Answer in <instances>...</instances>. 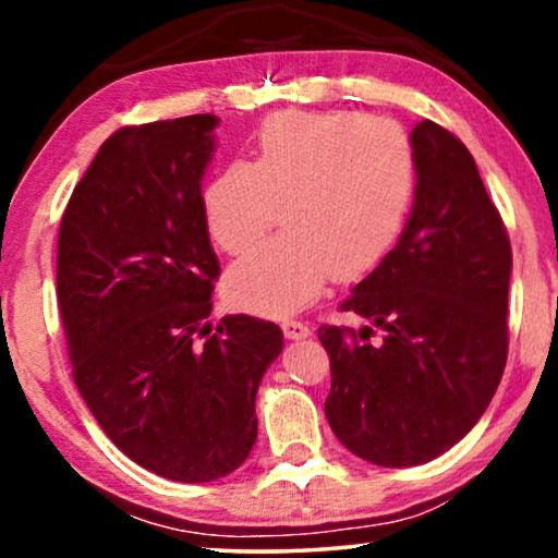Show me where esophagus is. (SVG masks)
<instances>
[{"instance_id":"1","label":"esophagus","mask_w":558,"mask_h":558,"mask_svg":"<svg viewBox=\"0 0 558 558\" xmlns=\"http://www.w3.org/2000/svg\"><path fill=\"white\" fill-rule=\"evenodd\" d=\"M281 330H284V338L287 340H304L310 338L312 330L304 323H294V319H287L284 325H281Z\"/></svg>"}]
</instances>
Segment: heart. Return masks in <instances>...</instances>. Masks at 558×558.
Returning <instances> with one entry per match:
<instances>
[{"label": "heart", "mask_w": 558, "mask_h": 558, "mask_svg": "<svg viewBox=\"0 0 558 558\" xmlns=\"http://www.w3.org/2000/svg\"><path fill=\"white\" fill-rule=\"evenodd\" d=\"M416 193V155L399 124L361 111L277 113L256 132L248 165L203 190L205 226L226 254H243L281 208L287 233L228 271V296L262 315L315 300L330 274L376 269L399 241Z\"/></svg>", "instance_id": "heart-1"}]
</instances>
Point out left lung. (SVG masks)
Listing matches in <instances>:
<instances>
[{
    "mask_svg": "<svg viewBox=\"0 0 558 558\" xmlns=\"http://www.w3.org/2000/svg\"><path fill=\"white\" fill-rule=\"evenodd\" d=\"M416 193L384 262L342 302L385 332L317 330L330 355L325 414L350 452L414 468L485 414L508 357L510 241L468 147L434 121L411 132Z\"/></svg>",
    "mask_w": 558,
    "mask_h": 558,
    "instance_id": "obj_1",
    "label": "left lung"
}]
</instances>
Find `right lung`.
<instances>
[{"label":"right lung","instance_id":"add662e5","mask_svg":"<svg viewBox=\"0 0 558 558\" xmlns=\"http://www.w3.org/2000/svg\"><path fill=\"white\" fill-rule=\"evenodd\" d=\"M213 113L126 126L75 185L58 235V307L75 386L106 437L174 483H213L256 445L274 323H208L220 264L203 213Z\"/></svg>","mask_w":558,"mask_h":558}]
</instances>
